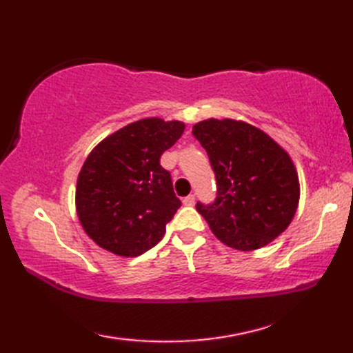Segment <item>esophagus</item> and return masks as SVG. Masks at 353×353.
I'll use <instances>...</instances> for the list:
<instances>
[{
	"mask_svg": "<svg viewBox=\"0 0 353 353\" xmlns=\"http://www.w3.org/2000/svg\"><path fill=\"white\" fill-rule=\"evenodd\" d=\"M194 203H196V196H194V194H190V196H186L183 199L185 206H194Z\"/></svg>",
	"mask_w": 353,
	"mask_h": 353,
	"instance_id": "34e87169",
	"label": "esophagus"
}]
</instances>
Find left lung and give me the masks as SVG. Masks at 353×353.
I'll return each instance as SVG.
<instances>
[{
	"label": "left lung",
	"instance_id": "8db88e82",
	"mask_svg": "<svg viewBox=\"0 0 353 353\" xmlns=\"http://www.w3.org/2000/svg\"><path fill=\"white\" fill-rule=\"evenodd\" d=\"M215 174L212 203L197 201L214 235L236 250L272 243L288 228L299 203V179L282 147L267 133L235 119L192 127Z\"/></svg>",
	"mask_w": 353,
	"mask_h": 353
}]
</instances>
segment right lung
I'll use <instances>...</instances> for the list:
<instances>
[{"instance_id": "obj_1", "label": "right lung", "mask_w": 353, "mask_h": 353, "mask_svg": "<svg viewBox=\"0 0 353 353\" xmlns=\"http://www.w3.org/2000/svg\"><path fill=\"white\" fill-rule=\"evenodd\" d=\"M185 124L145 118L97 145L77 179L76 205L86 234L119 256H139L161 241L182 201L161 156Z\"/></svg>"}]
</instances>
